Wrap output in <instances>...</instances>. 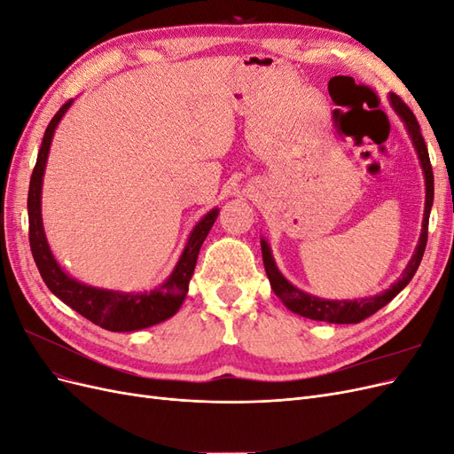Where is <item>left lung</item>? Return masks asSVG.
<instances>
[{"instance_id": "left-lung-1", "label": "left lung", "mask_w": 454, "mask_h": 454, "mask_svg": "<svg viewBox=\"0 0 454 454\" xmlns=\"http://www.w3.org/2000/svg\"><path fill=\"white\" fill-rule=\"evenodd\" d=\"M390 104L395 109V114L402 117L403 125L409 132V138L417 149V155H419L420 167H422V172H424V180H426V204H424L422 232H420V239H419V244L415 248V254H413V257H411L409 265L405 267L402 278L397 280L395 284H392L387 292H382V294H379L375 297H369V299L329 301V299H320V297H314L310 294L301 292L299 287H295L292 282H287L282 277V272L278 270L277 263H274L269 244L263 239H261V254H263V265H265L272 292L282 299V303L287 309H290L295 314H299V316H305V318L318 320V322H329V324H358V322L369 318L371 314H375L384 305H388L390 301L411 282V278L415 277V272H417L420 261H422V255H424V250H426V242H428V222H430V210H432V204H434V172H432L428 149H426L417 117L405 106V102L400 98V96L394 94V92H390Z\"/></svg>"}]
</instances>
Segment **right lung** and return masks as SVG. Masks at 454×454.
I'll list each match as a JSON object with an SVG mask.
<instances>
[{
    "mask_svg": "<svg viewBox=\"0 0 454 454\" xmlns=\"http://www.w3.org/2000/svg\"><path fill=\"white\" fill-rule=\"evenodd\" d=\"M72 102L74 100L66 102L59 109L57 115L51 119L30 177V248L37 270L54 295L81 316H85L92 324L107 329V332H136V329L160 324L180 310L189 290V280L193 277L200 246L204 239L208 237L219 210H210L195 225V229L191 231L180 261H177V265L174 267L170 277L159 287H155V290L140 294L100 290V287L81 284L75 278L67 277L57 263V259H54L45 239L43 222H41V185H43V172L54 129H57L62 115L67 112V107L72 106Z\"/></svg>",
    "mask_w": 454,
    "mask_h": 454,
    "instance_id": "obj_1",
    "label": "right lung"
}]
</instances>
